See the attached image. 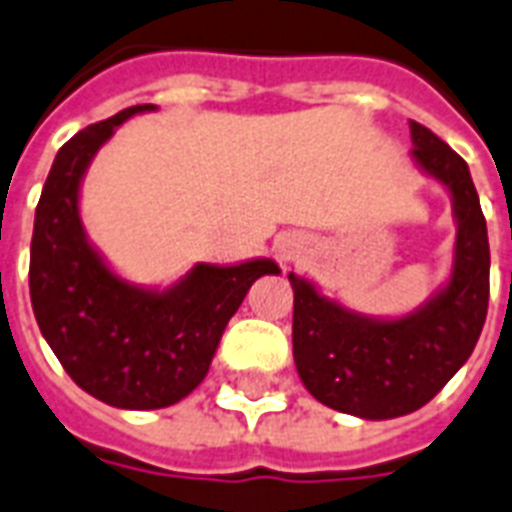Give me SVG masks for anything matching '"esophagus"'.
I'll return each instance as SVG.
<instances>
[{"mask_svg":"<svg viewBox=\"0 0 512 512\" xmlns=\"http://www.w3.org/2000/svg\"><path fill=\"white\" fill-rule=\"evenodd\" d=\"M281 255H292V252H289V247H281Z\"/></svg>","mask_w":512,"mask_h":512,"instance_id":"obj_1","label":"esophagus"}]
</instances>
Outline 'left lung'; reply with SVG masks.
Segmentation results:
<instances>
[{
	"label": "left lung",
	"instance_id": "1",
	"mask_svg": "<svg viewBox=\"0 0 512 512\" xmlns=\"http://www.w3.org/2000/svg\"><path fill=\"white\" fill-rule=\"evenodd\" d=\"M409 130L417 167L452 196L457 239L446 284L420 308L380 319L289 273L297 374L316 401L361 420H393L428 404L470 358L489 308V236L468 164L428 127L409 122Z\"/></svg>",
	"mask_w": 512,
	"mask_h": 512
}]
</instances>
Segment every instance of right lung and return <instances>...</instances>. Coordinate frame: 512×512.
I'll return each instance as SVG.
<instances>
[{
    "instance_id": "1",
    "label": "right lung",
    "mask_w": 512,
    "mask_h": 512,
    "mask_svg": "<svg viewBox=\"0 0 512 512\" xmlns=\"http://www.w3.org/2000/svg\"><path fill=\"white\" fill-rule=\"evenodd\" d=\"M143 103L76 132L60 148L36 204L28 289L36 324L68 377L116 409L177 404L209 372L220 337L249 287L281 273L268 257L196 263L172 287L122 279L92 247L79 215L84 172Z\"/></svg>"
}]
</instances>
